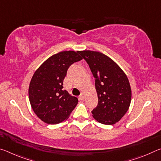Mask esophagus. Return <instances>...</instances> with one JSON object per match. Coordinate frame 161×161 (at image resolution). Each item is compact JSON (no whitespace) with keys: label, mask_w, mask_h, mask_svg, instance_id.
<instances>
[{"label":"esophagus","mask_w":161,"mask_h":161,"mask_svg":"<svg viewBox=\"0 0 161 161\" xmlns=\"http://www.w3.org/2000/svg\"><path fill=\"white\" fill-rule=\"evenodd\" d=\"M80 100H83L84 99V94L82 93H81L80 95Z\"/></svg>","instance_id":"obj_1"}]
</instances>
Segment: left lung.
Masks as SVG:
<instances>
[{
	"instance_id": "obj_1",
	"label": "left lung",
	"mask_w": 161,
	"mask_h": 161,
	"mask_svg": "<svg viewBox=\"0 0 161 161\" xmlns=\"http://www.w3.org/2000/svg\"><path fill=\"white\" fill-rule=\"evenodd\" d=\"M95 78L98 104L92 114L98 122L112 125L118 122L129 108L131 89L129 80L116 62L99 52L80 51Z\"/></svg>"
}]
</instances>
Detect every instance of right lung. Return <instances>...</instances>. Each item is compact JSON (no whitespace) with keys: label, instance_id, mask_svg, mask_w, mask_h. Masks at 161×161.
<instances>
[{"label":"right lung","instance_id":"1","mask_svg":"<svg viewBox=\"0 0 161 161\" xmlns=\"http://www.w3.org/2000/svg\"><path fill=\"white\" fill-rule=\"evenodd\" d=\"M79 53L63 51L54 54L32 76L28 90L30 102L35 114L46 124L61 123L77 104V98L63 89V81L70 65L82 59Z\"/></svg>","mask_w":161,"mask_h":161}]
</instances>
